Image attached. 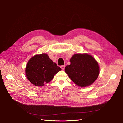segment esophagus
I'll use <instances>...</instances> for the list:
<instances>
[{
  "mask_svg": "<svg viewBox=\"0 0 123 123\" xmlns=\"http://www.w3.org/2000/svg\"><path fill=\"white\" fill-rule=\"evenodd\" d=\"M65 65H62V66H61V68L62 69V70H64V69H65Z\"/></svg>",
  "mask_w": 123,
  "mask_h": 123,
  "instance_id": "1",
  "label": "esophagus"
}]
</instances>
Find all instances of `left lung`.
Returning a JSON list of instances; mask_svg holds the SVG:
<instances>
[{"instance_id":"8db88e82","label":"left lung","mask_w":123,"mask_h":123,"mask_svg":"<svg viewBox=\"0 0 123 123\" xmlns=\"http://www.w3.org/2000/svg\"><path fill=\"white\" fill-rule=\"evenodd\" d=\"M71 64L65 71L78 86L85 87L93 84L98 78L100 68L98 62L88 54H75L70 59Z\"/></svg>"}]
</instances>
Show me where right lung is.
<instances>
[{
  "label": "right lung",
  "instance_id": "add662e5",
  "mask_svg": "<svg viewBox=\"0 0 123 123\" xmlns=\"http://www.w3.org/2000/svg\"><path fill=\"white\" fill-rule=\"evenodd\" d=\"M61 70L47 54L42 53L35 55L28 61L25 72L32 84L41 87L50 82L54 75Z\"/></svg>",
  "mask_w": 123,
  "mask_h": 123
}]
</instances>
